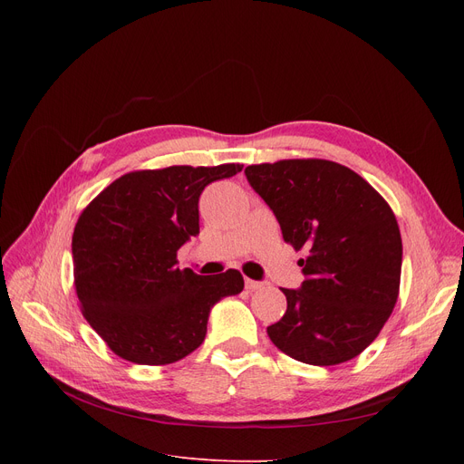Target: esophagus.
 I'll return each mask as SVG.
<instances>
[{
    "instance_id": "esophagus-1",
    "label": "esophagus",
    "mask_w": 464,
    "mask_h": 464,
    "mask_svg": "<svg viewBox=\"0 0 464 464\" xmlns=\"http://www.w3.org/2000/svg\"><path fill=\"white\" fill-rule=\"evenodd\" d=\"M263 285L261 283H257V280H251V278H246V290L247 292H256V290H259Z\"/></svg>"
}]
</instances>
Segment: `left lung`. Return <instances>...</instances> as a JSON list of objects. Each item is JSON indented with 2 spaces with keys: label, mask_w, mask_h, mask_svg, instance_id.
Instances as JSON below:
<instances>
[{
  "label": "left lung",
  "mask_w": 464,
  "mask_h": 464,
  "mask_svg": "<svg viewBox=\"0 0 464 464\" xmlns=\"http://www.w3.org/2000/svg\"><path fill=\"white\" fill-rule=\"evenodd\" d=\"M247 181L285 242L305 251L300 290L283 288L286 314L266 327L273 344L312 366L362 354L399 298L402 240L395 213L366 179L323 159L251 164Z\"/></svg>",
  "instance_id": "8db88e82"
}]
</instances>
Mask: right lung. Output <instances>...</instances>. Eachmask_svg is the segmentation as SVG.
Returning <instances> with one entry per match:
<instances>
[{
    "label": "right lung",
    "instance_id": "1",
    "mask_svg": "<svg viewBox=\"0 0 464 464\" xmlns=\"http://www.w3.org/2000/svg\"><path fill=\"white\" fill-rule=\"evenodd\" d=\"M242 164L168 166L123 174L75 224L73 285L81 312L120 358L166 366L199 348L208 312L244 290L240 271L178 269V249L199 234V195Z\"/></svg>",
    "mask_w": 464,
    "mask_h": 464
}]
</instances>
